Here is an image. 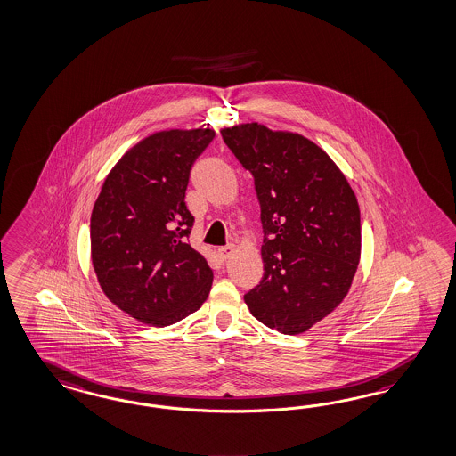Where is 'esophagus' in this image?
<instances>
[{
    "instance_id": "34e87169",
    "label": "esophagus",
    "mask_w": 456,
    "mask_h": 456,
    "mask_svg": "<svg viewBox=\"0 0 456 456\" xmlns=\"http://www.w3.org/2000/svg\"><path fill=\"white\" fill-rule=\"evenodd\" d=\"M233 245H226V247H220L218 248V256H220L222 260H226V258H230V256L233 255Z\"/></svg>"
}]
</instances>
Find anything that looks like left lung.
Returning a JSON list of instances; mask_svg holds the SVG:
<instances>
[{"mask_svg":"<svg viewBox=\"0 0 456 456\" xmlns=\"http://www.w3.org/2000/svg\"><path fill=\"white\" fill-rule=\"evenodd\" d=\"M223 142L255 178L263 226V278L245 295L251 314L285 335L333 312L360 261V208L331 158L310 140L249 123Z\"/></svg>","mask_w":456,"mask_h":456,"instance_id":"8db88e82","label":"left lung"}]
</instances>
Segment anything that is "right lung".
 <instances>
[{"instance_id": "add662e5", "label": "right lung", "mask_w": 456, "mask_h": 456, "mask_svg": "<svg viewBox=\"0 0 456 456\" xmlns=\"http://www.w3.org/2000/svg\"><path fill=\"white\" fill-rule=\"evenodd\" d=\"M213 130L157 133L131 148L93 207L92 260L104 295L144 325L168 326L208 298L213 272L188 238L184 193Z\"/></svg>"}]
</instances>
